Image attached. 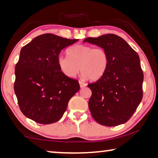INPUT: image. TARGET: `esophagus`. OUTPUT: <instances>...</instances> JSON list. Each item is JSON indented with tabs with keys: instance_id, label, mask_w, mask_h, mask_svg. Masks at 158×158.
Listing matches in <instances>:
<instances>
[{
	"instance_id": "obj_1",
	"label": "esophagus",
	"mask_w": 158,
	"mask_h": 158,
	"mask_svg": "<svg viewBox=\"0 0 158 158\" xmlns=\"http://www.w3.org/2000/svg\"><path fill=\"white\" fill-rule=\"evenodd\" d=\"M79 84H80V87H81V88H84V87H85L87 85L86 83H85L82 81H79Z\"/></svg>"
}]
</instances>
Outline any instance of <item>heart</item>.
<instances>
[{
	"mask_svg": "<svg viewBox=\"0 0 158 158\" xmlns=\"http://www.w3.org/2000/svg\"><path fill=\"white\" fill-rule=\"evenodd\" d=\"M67 55L59 57L58 65L60 71L68 77H74L81 69L83 77L97 81L107 72L108 56L102 48L75 45L68 49Z\"/></svg>",
	"mask_w": 158,
	"mask_h": 158,
	"instance_id": "obj_1",
	"label": "heart"
}]
</instances>
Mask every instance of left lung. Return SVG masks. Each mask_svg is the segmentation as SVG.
I'll return each mask as SVG.
<instances>
[{"instance_id":"8db88e82","label":"left lung","mask_w":158,"mask_h":158,"mask_svg":"<svg viewBox=\"0 0 158 158\" xmlns=\"http://www.w3.org/2000/svg\"><path fill=\"white\" fill-rule=\"evenodd\" d=\"M83 42L107 52L109 65L104 76L88 84L92 90L88 106L94 120L105 126L126 123L143 98V73L137 52L120 36L106 34Z\"/></svg>"}]
</instances>
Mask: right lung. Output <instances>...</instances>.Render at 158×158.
<instances>
[{"label": "right lung", "mask_w": 158, "mask_h": 158, "mask_svg": "<svg viewBox=\"0 0 158 158\" xmlns=\"http://www.w3.org/2000/svg\"><path fill=\"white\" fill-rule=\"evenodd\" d=\"M77 40L45 33L22 48L15 68L14 91L27 118L45 125L63 117L80 85L60 71L58 59L63 48Z\"/></svg>", "instance_id": "right-lung-1"}]
</instances>
